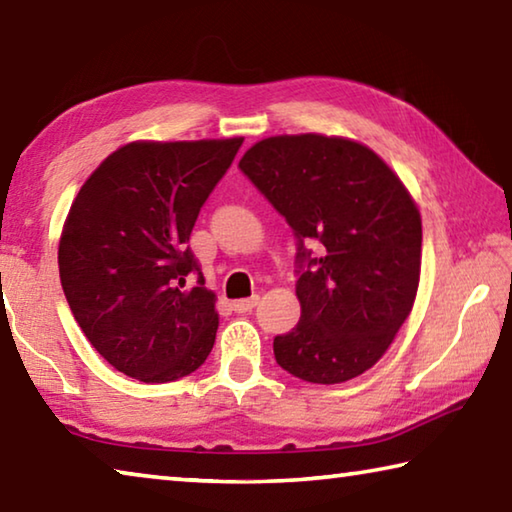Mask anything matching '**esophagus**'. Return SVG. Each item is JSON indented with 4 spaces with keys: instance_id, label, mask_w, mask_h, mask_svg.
Here are the masks:
<instances>
[{
    "instance_id": "esophagus-1",
    "label": "esophagus",
    "mask_w": 512,
    "mask_h": 512,
    "mask_svg": "<svg viewBox=\"0 0 512 512\" xmlns=\"http://www.w3.org/2000/svg\"><path fill=\"white\" fill-rule=\"evenodd\" d=\"M257 302H259V298L253 296V298L235 300L230 307H232V311H235V314H248V311H253L257 307Z\"/></svg>"
}]
</instances>
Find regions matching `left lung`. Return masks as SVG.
<instances>
[{
  "label": "left lung",
  "mask_w": 512,
  "mask_h": 512,
  "mask_svg": "<svg viewBox=\"0 0 512 512\" xmlns=\"http://www.w3.org/2000/svg\"><path fill=\"white\" fill-rule=\"evenodd\" d=\"M239 169L298 239L300 320L275 336L280 368L341 384L375 366L411 314L422 221L402 180L375 151L343 137L277 135ZM321 244L319 255L306 246Z\"/></svg>",
  "instance_id": "obj_1"
}]
</instances>
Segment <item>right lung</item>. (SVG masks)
I'll return each mask as SVG.
<instances>
[{
  "label": "right lung",
  "mask_w": 512,
  "mask_h": 512,
  "mask_svg": "<svg viewBox=\"0 0 512 512\" xmlns=\"http://www.w3.org/2000/svg\"><path fill=\"white\" fill-rule=\"evenodd\" d=\"M241 142H131L99 164L69 207L60 284L94 350L128 377L167 384L212 352L219 314L187 244Z\"/></svg>",
  "instance_id": "obj_1"
}]
</instances>
